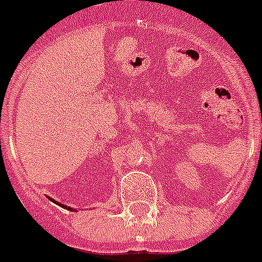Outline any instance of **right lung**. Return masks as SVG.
Listing matches in <instances>:
<instances>
[{"label":"right lung","mask_w":262,"mask_h":262,"mask_svg":"<svg viewBox=\"0 0 262 262\" xmlns=\"http://www.w3.org/2000/svg\"><path fill=\"white\" fill-rule=\"evenodd\" d=\"M49 198V196H48ZM50 199L51 201H53V203H55V204L57 205H59V207H62V208H64V209H67V211H71V212H77L78 209H74V208H71V207H67V205H64V204H62V203H58V201H55L54 199H51V198H49Z\"/></svg>","instance_id":"obj_1"}]
</instances>
